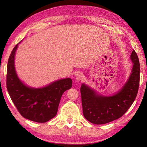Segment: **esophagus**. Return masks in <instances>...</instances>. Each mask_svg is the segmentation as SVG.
Returning a JSON list of instances; mask_svg holds the SVG:
<instances>
[{
  "instance_id": "1",
  "label": "esophagus",
  "mask_w": 147,
  "mask_h": 147,
  "mask_svg": "<svg viewBox=\"0 0 147 147\" xmlns=\"http://www.w3.org/2000/svg\"><path fill=\"white\" fill-rule=\"evenodd\" d=\"M83 78H84V74L83 73H79L77 75L76 80L78 81V82H80V81H82Z\"/></svg>"
}]
</instances>
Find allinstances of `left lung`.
<instances>
[{"mask_svg": "<svg viewBox=\"0 0 147 147\" xmlns=\"http://www.w3.org/2000/svg\"><path fill=\"white\" fill-rule=\"evenodd\" d=\"M131 59L133 63L127 82L113 96H101L85 84L80 88L83 115L90 123L103 124L120 118L128 110L136 97L140 84V62L135 50Z\"/></svg>", "mask_w": 147, "mask_h": 147, "instance_id": "obj_1", "label": "left lung"}]
</instances>
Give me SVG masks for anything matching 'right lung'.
Returning <instances> with one entry per match:
<instances>
[{
    "mask_svg": "<svg viewBox=\"0 0 147 147\" xmlns=\"http://www.w3.org/2000/svg\"><path fill=\"white\" fill-rule=\"evenodd\" d=\"M18 44L9 56L6 85L10 97L23 117L36 123H45L57 114L63 93L72 86L71 78L56 81L42 88H33L21 82L16 73L14 56Z\"/></svg>",
    "mask_w": 147,
    "mask_h": 147,
    "instance_id": "1",
    "label": "right lung"
}]
</instances>
